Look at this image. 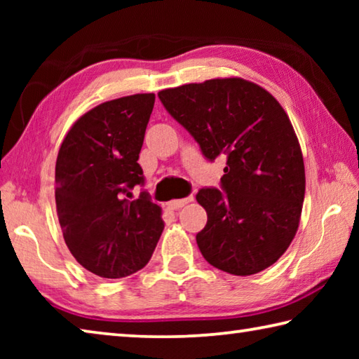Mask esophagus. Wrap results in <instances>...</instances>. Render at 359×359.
Returning a JSON list of instances; mask_svg holds the SVG:
<instances>
[{
	"label": "esophagus",
	"instance_id": "1",
	"mask_svg": "<svg viewBox=\"0 0 359 359\" xmlns=\"http://www.w3.org/2000/svg\"><path fill=\"white\" fill-rule=\"evenodd\" d=\"M191 201H193V196H188L184 199H172V201L168 203V208L169 209H180V208H184L185 204L191 203Z\"/></svg>",
	"mask_w": 359,
	"mask_h": 359
}]
</instances>
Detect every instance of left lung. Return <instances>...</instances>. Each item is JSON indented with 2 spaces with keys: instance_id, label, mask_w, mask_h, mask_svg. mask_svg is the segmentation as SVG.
Segmentation results:
<instances>
[{
  "instance_id": "8db88e82",
  "label": "left lung",
  "mask_w": 359,
  "mask_h": 359,
  "mask_svg": "<svg viewBox=\"0 0 359 359\" xmlns=\"http://www.w3.org/2000/svg\"><path fill=\"white\" fill-rule=\"evenodd\" d=\"M158 96L208 160L226 155L223 191L196 194L208 212L196 234L205 261L233 276L274 264L294 239L306 193L301 145L280 102L241 77L180 85Z\"/></svg>"
}]
</instances>
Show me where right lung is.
<instances>
[{"label":"right lung","instance_id":"add662e5","mask_svg":"<svg viewBox=\"0 0 359 359\" xmlns=\"http://www.w3.org/2000/svg\"><path fill=\"white\" fill-rule=\"evenodd\" d=\"M154 104V93L102 102L76 120L60 145L55 203L63 238L77 263L102 278L142 269L165 228L149 193H131L144 184L137 160Z\"/></svg>","mask_w":359,"mask_h":359}]
</instances>
